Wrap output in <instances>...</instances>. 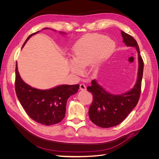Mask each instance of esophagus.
I'll use <instances>...</instances> for the list:
<instances>
[{
  "label": "esophagus",
  "instance_id": "esophagus-1",
  "mask_svg": "<svg viewBox=\"0 0 159 159\" xmlns=\"http://www.w3.org/2000/svg\"><path fill=\"white\" fill-rule=\"evenodd\" d=\"M80 89L81 91H85L86 90V86L84 84H80Z\"/></svg>",
  "mask_w": 159,
  "mask_h": 159
}]
</instances>
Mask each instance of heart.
I'll use <instances>...</instances> for the list:
<instances>
[{"label":"heart","mask_w":159,"mask_h":159,"mask_svg":"<svg viewBox=\"0 0 159 159\" xmlns=\"http://www.w3.org/2000/svg\"><path fill=\"white\" fill-rule=\"evenodd\" d=\"M115 47V42L106 36L91 34L81 38L72 48L74 61L70 64L71 71L76 74L82 73V69L93 61L94 65L107 59Z\"/></svg>","instance_id":"b5f03b06"}]
</instances>
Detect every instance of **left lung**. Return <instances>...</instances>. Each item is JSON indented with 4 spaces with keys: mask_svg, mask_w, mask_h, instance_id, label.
I'll return each mask as SVG.
<instances>
[{
    "mask_svg": "<svg viewBox=\"0 0 159 159\" xmlns=\"http://www.w3.org/2000/svg\"><path fill=\"white\" fill-rule=\"evenodd\" d=\"M123 42L127 46L134 47L138 52L139 70L137 80L134 87L121 95H113L105 91L97 81H91V85L87 88L93 95V102L89 109V117L96 125L102 128L116 126L125 119L135 107L141 89L144 63L140 55L137 41L128 34L121 31Z\"/></svg>",
    "mask_w": 159,
    "mask_h": 159,
    "instance_id": "1",
    "label": "left lung"
}]
</instances>
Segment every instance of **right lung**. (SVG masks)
<instances>
[{
	"label": "right lung",
	"mask_w": 159,
	"mask_h": 159,
	"mask_svg": "<svg viewBox=\"0 0 159 159\" xmlns=\"http://www.w3.org/2000/svg\"><path fill=\"white\" fill-rule=\"evenodd\" d=\"M38 32L28 36L22 48L29 38ZM60 33L65 34L61 32ZM15 71L16 96L28 116L34 121L44 125L60 123L65 117L67 101L71 95L78 92L80 85H60L50 89H38L32 88L22 80L17 64Z\"/></svg>",
	"instance_id": "right-lung-1"
}]
</instances>
